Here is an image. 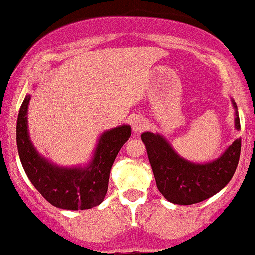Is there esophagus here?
<instances>
[{
  "label": "esophagus",
  "instance_id": "34e87169",
  "mask_svg": "<svg viewBox=\"0 0 255 255\" xmlns=\"http://www.w3.org/2000/svg\"><path fill=\"white\" fill-rule=\"evenodd\" d=\"M147 120L143 118V117H137L132 122V130L135 133H141L143 131L147 130Z\"/></svg>",
  "mask_w": 255,
  "mask_h": 255
}]
</instances>
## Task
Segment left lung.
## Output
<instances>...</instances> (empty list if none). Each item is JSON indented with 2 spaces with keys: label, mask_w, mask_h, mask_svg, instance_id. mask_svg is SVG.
Wrapping results in <instances>:
<instances>
[{
  "label": "left lung",
  "mask_w": 255,
  "mask_h": 255,
  "mask_svg": "<svg viewBox=\"0 0 255 255\" xmlns=\"http://www.w3.org/2000/svg\"><path fill=\"white\" fill-rule=\"evenodd\" d=\"M235 127L240 130L236 104ZM142 141L147 148L160 193L170 202L193 205L213 196L230 182L235 173L241 153V138H237L219 159L210 164H193L174 153L160 135L144 132Z\"/></svg>",
  "instance_id": "8db88e82"
}]
</instances>
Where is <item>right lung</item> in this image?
Returning <instances> with one entry per match:
<instances>
[{"label": "right lung", "instance_id": "right-lung-1", "mask_svg": "<svg viewBox=\"0 0 255 255\" xmlns=\"http://www.w3.org/2000/svg\"><path fill=\"white\" fill-rule=\"evenodd\" d=\"M26 95L16 122V144L28 179L49 204L64 210H89L104 201L111 167L118 151L131 136L130 125L102 133L95 155L85 168H62L43 159L28 138Z\"/></svg>", "mask_w": 255, "mask_h": 255}]
</instances>
